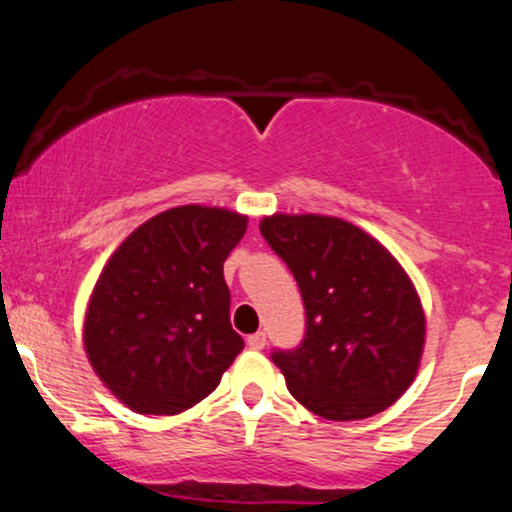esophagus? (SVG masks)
Masks as SVG:
<instances>
[{"label":"esophagus","instance_id":"esophagus-1","mask_svg":"<svg viewBox=\"0 0 512 512\" xmlns=\"http://www.w3.org/2000/svg\"><path fill=\"white\" fill-rule=\"evenodd\" d=\"M248 346H250V349H255V351L264 349V346H267V334H264V332L250 334V337H248Z\"/></svg>","mask_w":512,"mask_h":512}]
</instances>
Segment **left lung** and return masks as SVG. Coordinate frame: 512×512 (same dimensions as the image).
<instances>
[{
    "label": "left lung",
    "mask_w": 512,
    "mask_h": 512,
    "mask_svg": "<svg viewBox=\"0 0 512 512\" xmlns=\"http://www.w3.org/2000/svg\"><path fill=\"white\" fill-rule=\"evenodd\" d=\"M264 240L301 289L303 342L274 349L305 409L356 421L395 404L414 380L426 320L407 272L361 228L334 216L274 214Z\"/></svg>",
    "instance_id": "left-lung-1"
}]
</instances>
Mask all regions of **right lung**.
Instances as JSON below:
<instances>
[{"mask_svg": "<svg viewBox=\"0 0 512 512\" xmlns=\"http://www.w3.org/2000/svg\"><path fill=\"white\" fill-rule=\"evenodd\" d=\"M248 219L175 207L129 236L88 303L84 346L98 378L139 414H178L221 383L243 351L223 262Z\"/></svg>", "mask_w": 512, "mask_h": 512, "instance_id": "1", "label": "right lung"}]
</instances>
